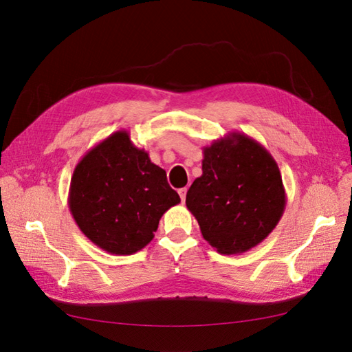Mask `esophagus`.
<instances>
[{"instance_id":"34e87169","label":"esophagus","mask_w":352,"mask_h":352,"mask_svg":"<svg viewBox=\"0 0 352 352\" xmlns=\"http://www.w3.org/2000/svg\"><path fill=\"white\" fill-rule=\"evenodd\" d=\"M186 192H188V189H186V188H183V189L178 190V195H180V198H182L183 203H184V199H186Z\"/></svg>"}]
</instances>
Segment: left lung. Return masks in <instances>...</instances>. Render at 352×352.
<instances>
[{
	"label": "left lung",
	"instance_id": "obj_1",
	"mask_svg": "<svg viewBox=\"0 0 352 352\" xmlns=\"http://www.w3.org/2000/svg\"><path fill=\"white\" fill-rule=\"evenodd\" d=\"M186 206L219 254L250 251L272 233L284 213L278 164L257 140L228 133L204 146L203 175L192 183Z\"/></svg>",
	"mask_w": 352,
	"mask_h": 352
}]
</instances>
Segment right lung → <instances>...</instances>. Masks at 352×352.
I'll return each instance as SVG.
<instances>
[{
    "label": "right lung",
    "mask_w": 352,
    "mask_h": 352,
    "mask_svg": "<svg viewBox=\"0 0 352 352\" xmlns=\"http://www.w3.org/2000/svg\"><path fill=\"white\" fill-rule=\"evenodd\" d=\"M180 203L166 172L121 130L83 155L68 206L83 234L101 250L130 256L153 241L163 213Z\"/></svg>",
    "instance_id": "obj_1"
}]
</instances>
